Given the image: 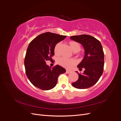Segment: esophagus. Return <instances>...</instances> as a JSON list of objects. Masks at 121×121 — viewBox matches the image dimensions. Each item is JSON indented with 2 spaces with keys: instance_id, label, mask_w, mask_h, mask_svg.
<instances>
[{
  "instance_id": "1",
  "label": "esophagus",
  "mask_w": 121,
  "mask_h": 121,
  "mask_svg": "<svg viewBox=\"0 0 121 121\" xmlns=\"http://www.w3.org/2000/svg\"><path fill=\"white\" fill-rule=\"evenodd\" d=\"M71 73V71H69V70L66 71L67 74H69V73Z\"/></svg>"
}]
</instances>
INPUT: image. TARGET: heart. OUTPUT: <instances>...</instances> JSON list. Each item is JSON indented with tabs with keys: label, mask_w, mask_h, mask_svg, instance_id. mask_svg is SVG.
<instances>
[{
	"label": "heart",
	"mask_w": 121,
	"mask_h": 121,
	"mask_svg": "<svg viewBox=\"0 0 121 121\" xmlns=\"http://www.w3.org/2000/svg\"><path fill=\"white\" fill-rule=\"evenodd\" d=\"M69 45L71 47L72 50L74 52H78L81 49V45L78 42L71 41H69ZM61 45V43L59 42L55 46L54 52L56 54H59L60 53V48ZM57 64L64 68L69 69L71 68L73 65L76 64V61L74 58H67L65 57H62L58 58L57 60Z\"/></svg>",
	"instance_id": "1"
}]
</instances>
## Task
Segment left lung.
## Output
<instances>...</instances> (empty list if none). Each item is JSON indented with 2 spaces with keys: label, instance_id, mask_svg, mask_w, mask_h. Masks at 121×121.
<instances>
[{
  "label": "left lung",
  "instance_id": "1",
  "mask_svg": "<svg viewBox=\"0 0 121 121\" xmlns=\"http://www.w3.org/2000/svg\"><path fill=\"white\" fill-rule=\"evenodd\" d=\"M70 39L81 44L85 50V54L77 67L79 70L84 69V73L72 83L73 86L78 89L88 88L95 84L104 71V53L100 41L88 35L73 36Z\"/></svg>",
  "mask_w": 121,
  "mask_h": 121
}]
</instances>
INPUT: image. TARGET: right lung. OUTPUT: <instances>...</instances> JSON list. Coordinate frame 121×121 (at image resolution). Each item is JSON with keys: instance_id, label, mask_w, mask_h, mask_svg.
<instances>
[{"instance_id": "add662e5", "label": "right lung", "mask_w": 121, "mask_h": 121, "mask_svg": "<svg viewBox=\"0 0 121 121\" xmlns=\"http://www.w3.org/2000/svg\"><path fill=\"white\" fill-rule=\"evenodd\" d=\"M66 36L46 32L38 35L30 43L25 58L26 73L31 83L38 88L48 90L56 86L58 77L65 72L59 65L52 68L46 65L54 55L56 44Z\"/></svg>"}]
</instances>
